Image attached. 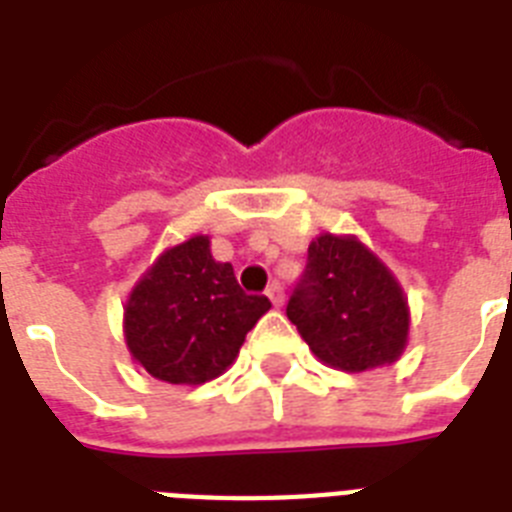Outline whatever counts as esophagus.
<instances>
[{
	"label": "esophagus",
	"instance_id": "34e87169",
	"mask_svg": "<svg viewBox=\"0 0 512 512\" xmlns=\"http://www.w3.org/2000/svg\"><path fill=\"white\" fill-rule=\"evenodd\" d=\"M265 295H268V300H271V303L276 305V308H279V305L284 303V289H281L279 281H273L271 287L265 289Z\"/></svg>",
	"mask_w": 512,
	"mask_h": 512
}]
</instances>
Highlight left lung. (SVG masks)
<instances>
[{
  "label": "left lung",
  "instance_id": "8db88e82",
  "mask_svg": "<svg viewBox=\"0 0 512 512\" xmlns=\"http://www.w3.org/2000/svg\"><path fill=\"white\" fill-rule=\"evenodd\" d=\"M289 321L321 364L369 372L409 342V303L390 268L358 236L321 233L287 305Z\"/></svg>",
  "mask_w": 512,
  "mask_h": 512
}]
</instances>
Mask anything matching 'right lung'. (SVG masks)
Wrapping results in <instances>:
<instances>
[{"label": "right lung", "instance_id": "obj_1", "mask_svg": "<svg viewBox=\"0 0 512 512\" xmlns=\"http://www.w3.org/2000/svg\"><path fill=\"white\" fill-rule=\"evenodd\" d=\"M263 295H244L231 263H217L209 236L164 249L124 305L132 361L170 385H201L236 361L247 332L268 313Z\"/></svg>", "mask_w": 512, "mask_h": 512}]
</instances>
